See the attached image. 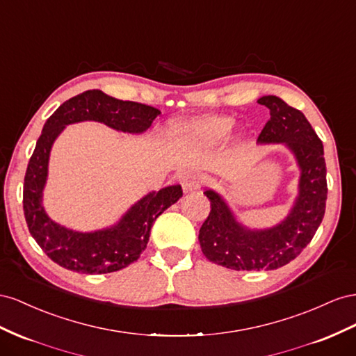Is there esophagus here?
<instances>
[{"label": "esophagus", "mask_w": 356, "mask_h": 356, "mask_svg": "<svg viewBox=\"0 0 356 356\" xmlns=\"http://www.w3.org/2000/svg\"><path fill=\"white\" fill-rule=\"evenodd\" d=\"M201 185V176L197 172H188L184 177H181V188L185 192H191L198 189Z\"/></svg>", "instance_id": "obj_1"}]
</instances>
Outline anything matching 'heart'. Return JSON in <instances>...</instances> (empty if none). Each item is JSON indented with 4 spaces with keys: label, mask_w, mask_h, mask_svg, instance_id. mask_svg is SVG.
<instances>
[{
    "label": "heart",
    "mask_w": 356,
    "mask_h": 356,
    "mask_svg": "<svg viewBox=\"0 0 356 356\" xmlns=\"http://www.w3.org/2000/svg\"><path fill=\"white\" fill-rule=\"evenodd\" d=\"M232 128L234 119L229 116H207L181 127L177 134L192 146H215L231 134Z\"/></svg>",
    "instance_id": "b5f03b06"
}]
</instances>
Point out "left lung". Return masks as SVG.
Wrapping results in <instances>:
<instances>
[{
	"instance_id": "1",
	"label": "left lung",
	"mask_w": 356,
	"mask_h": 356,
	"mask_svg": "<svg viewBox=\"0 0 356 356\" xmlns=\"http://www.w3.org/2000/svg\"><path fill=\"white\" fill-rule=\"evenodd\" d=\"M270 119L258 136L259 143H285L301 168L300 192L288 218L270 229L241 227L215 191L207 189L210 213L200 228L204 257L232 270H276L296 259L312 241L327 204V165L322 141L300 110L268 95L258 99Z\"/></svg>"
}]
</instances>
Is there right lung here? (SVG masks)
<instances>
[{
	"label": "right lung",
	"instance_id": "add662e5",
	"mask_svg": "<svg viewBox=\"0 0 356 356\" xmlns=\"http://www.w3.org/2000/svg\"><path fill=\"white\" fill-rule=\"evenodd\" d=\"M159 115L155 107L116 99L92 89L70 98L47 119L25 172L24 213L37 245L58 266L85 274L113 273L128 267L146 249L156 218L175 204L184 191L180 185H172L150 192L111 228L95 232L67 229L50 220L42 206L49 154L55 138L65 125L82 120L103 122L118 131L138 134Z\"/></svg>",
	"mask_w": 356,
	"mask_h": 356
}]
</instances>
